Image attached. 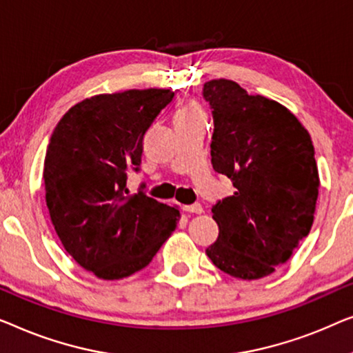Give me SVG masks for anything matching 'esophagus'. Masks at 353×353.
Listing matches in <instances>:
<instances>
[{"instance_id":"34e87169","label":"esophagus","mask_w":353,"mask_h":353,"mask_svg":"<svg viewBox=\"0 0 353 353\" xmlns=\"http://www.w3.org/2000/svg\"><path fill=\"white\" fill-rule=\"evenodd\" d=\"M185 211L187 212H193V214H201L203 206L200 205V203H193V205L185 206Z\"/></svg>"}]
</instances>
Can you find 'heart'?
Returning <instances> with one entry per match:
<instances>
[{
    "label": "heart",
    "instance_id": "1",
    "mask_svg": "<svg viewBox=\"0 0 353 353\" xmlns=\"http://www.w3.org/2000/svg\"><path fill=\"white\" fill-rule=\"evenodd\" d=\"M198 113H203L200 107H196L195 103H188V105L182 107L181 110L177 112L176 118H185V117H192V115H198Z\"/></svg>",
    "mask_w": 353,
    "mask_h": 353
}]
</instances>
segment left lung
<instances>
[{
  "label": "left lung",
  "mask_w": 353,
  "mask_h": 353,
  "mask_svg": "<svg viewBox=\"0 0 353 353\" xmlns=\"http://www.w3.org/2000/svg\"><path fill=\"white\" fill-rule=\"evenodd\" d=\"M203 97L214 123L212 168L235 187L212 206L219 236L206 254L224 274L257 280L285 264L314 224V143L286 107L230 79L206 81Z\"/></svg>",
  "instance_id": "1"
}]
</instances>
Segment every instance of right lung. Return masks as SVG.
<instances>
[{
  "label": "right lung",
  "mask_w": 353,
  "mask_h": 353,
  "mask_svg": "<svg viewBox=\"0 0 353 353\" xmlns=\"http://www.w3.org/2000/svg\"><path fill=\"white\" fill-rule=\"evenodd\" d=\"M170 89L101 94L72 107L54 129L44 158L51 221L83 269L120 280L150 264L176 230L177 208L129 195L128 172L141 171L143 136L172 101Z\"/></svg>",
  "instance_id": "right-lung-1"
}]
</instances>
